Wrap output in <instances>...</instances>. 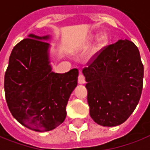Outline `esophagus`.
Instances as JSON below:
<instances>
[{
    "instance_id": "esophagus-1",
    "label": "esophagus",
    "mask_w": 150,
    "mask_h": 150,
    "mask_svg": "<svg viewBox=\"0 0 150 150\" xmlns=\"http://www.w3.org/2000/svg\"><path fill=\"white\" fill-rule=\"evenodd\" d=\"M78 83L79 84H83L85 83V78L81 73H79V75L78 76Z\"/></svg>"
}]
</instances>
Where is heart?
<instances>
[{"instance_id": "obj_1", "label": "heart", "mask_w": 150, "mask_h": 150, "mask_svg": "<svg viewBox=\"0 0 150 150\" xmlns=\"http://www.w3.org/2000/svg\"><path fill=\"white\" fill-rule=\"evenodd\" d=\"M100 40H105V37H102V38L100 39Z\"/></svg>"}]
</instances>
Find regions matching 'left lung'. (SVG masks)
Listing matches in <instances>:
<instances>
[{
	"instance_id": "obj_1",
	"label": "left lung",
	"mask_w": 150,
	"mask_h": 150,
	"mask_svg": "<svg viewBox=\"0 0 150 150\" xmlns=\"http://www.w3.org/2000/svg\"><path fill=\"white\" fill-rule=\"evenodd\" d=\"M91 118L104 127L124 122L140 100L144 67L140 52L128 40L105 46L83 69Z\"/></svg>"
}]
</instances>
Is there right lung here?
Listing matches in <instances>:
<instances>
[{
  "label": "right lung",
  "mask_w": 150,
  "mask_h": 150,
  "mask_svg": "<svg viewBox=\"0 0 150 150\" xmlns=\"http://www.w3.org/2000/svg\"><path fill=\"white\" fill-rule=\"evenodd\" d=\"M50 35L30 34L13 47L5 75V93L9 111L29 129L44 132L66 119L69 97L77 86L79 71H52Z\"/></svg>",
  "instance_id": "obj_1"
}]
</instances>
